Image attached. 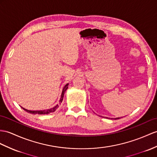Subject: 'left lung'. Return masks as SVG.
Listing matches in <instances>:
<instances>
[{"label":"left lung","mask_w":157,"mask_h":157,"mask_svg":"<svg viewBox=\"0 0 157 157\" xmlns=\"http://www.w3.org/2000/svg\"><path fill=\"white\" fill-rule=\"evenodd\" d=\"M118 118H114V119H118Z\"/></svg>","instance_id":"8db88e82"}]
</instances>
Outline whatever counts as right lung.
Instances as JSON below:
<instances>
[{"label":"right lung","mask_w":157,"mask_h":157,"mask_svg":"<svg viewBox=\"0 0 157 157\" xmlns=\"http://www.w3.org/2000/svg\"><path fill=\"white\" fill-rule=\"evenodd\" d=\"M68 84H67V85L64 86L63 89V91H62V93H61V96H60V101H59V103L60 105V103L62 102L63 100V97H64V93H65L66 90H67L68 89ZM59 108V105H56L55 106H54L53 108H51L50 109H47V110H27V109H25L24 108L23 109L25 111H26L29 113H30V114H48L49 113H52V112H55V110Z\"/></svg>","instance_id":"obj_1"}]
</instances>
